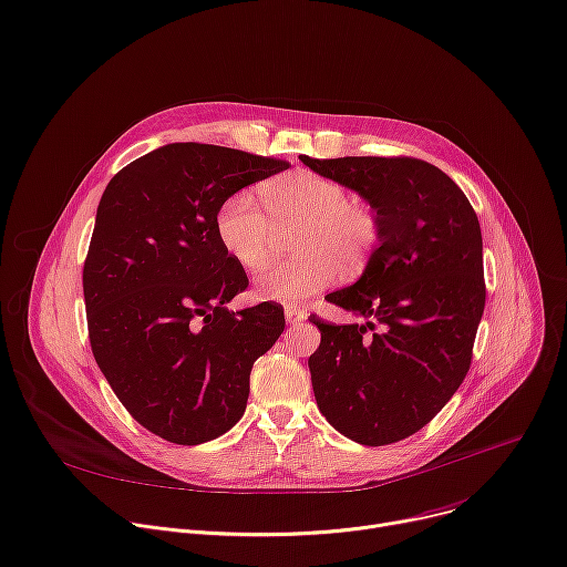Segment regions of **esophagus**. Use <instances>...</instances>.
Here are the masks:
<instances>
[{"label":"esophagus","mask_w":567,"mask_h":567,"mask_svg":"<svg viewBox=\"0 0 567 567\" xmlns=\"http://www.w3.org/2000/svg\"><path fill=\"white\" fill-rule=\"evenodd\" d=\"M306 310H300V308H296V306H287L285 308V319H287V323L289 326H298L300 321H306Z\"/></svg>","instance_id":"obj_1"}]
</instances>
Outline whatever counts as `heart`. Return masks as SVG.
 Masks as SVG:
<instances>
[{"instance_id":"b5f03b06","label":"heart","mask_w":567,"mask_h":567,"mask_svg":"<svg viewBox=\"0 0 567 567\" xmlns=\"http://www.w3.org/2000/svg\"><path fill=\"white\" fill-rule=\"evenodd\" d=\"M259 198L250 192L225 198L214 225L223 250L246 271H259L274 259L276 230L300 228L293 241L300 257L257 280L261 300L300 303L334 285L342 267L347 274L360 271L381 239L375 212L353 200L344 184L319 173L278 175L261 184Z\"/></svg>"}]
</instances>
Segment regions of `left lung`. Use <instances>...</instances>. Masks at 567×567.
I'll list each match as a JSON object with an SVG mask.
<instances>
[{"instance_id":"left-lung-1","label":"left lung","mask_w":567,"mask_h":567,"mask_svg":"<svg viewBox=\"0 0 567 567\" xmlns=\"http://www.w3.org/2000/svg\"><path fill=\"white\" fill-rule=\"evenodd\" d=\"M300 162L353 188L381 220L360 280L326 296L367 323L310 317L321 330L308 360L317 405L353 442H399L424 429L470 371L485 308L476 212L454 179L422 159Z\"/></svg>"}]
</instances>
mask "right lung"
I'll use <instances>...</instances> for the list:
<instances>
[{
	"label": "right lung",
	"mask_w": 567,
	"mask_h": 567,
	"mask_svg": "<svg viewBox=\"0 0 567 567\" xmlns=\"http://www.w3.org/2000/svg\"><path fill=\"white\" fill-rule=\"evenodd\" d=\"M289 164L209 143H168L111 177L84 261L95 362L132 417L203 444L246 410L250 369L285 330L278 303L230 312L248 276L216 237L239 188Z\"/></svg>",
	"instance_id": "right-lung-1"
}]
</instances>
